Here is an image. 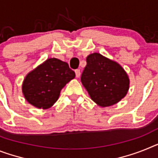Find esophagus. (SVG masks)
<instances>
[{
  "label": "esophagus",
  "instance_id": "obj_1",
  "mask_svg": "<svg viewBox=\"0 0 158 158\" xmlns=\"http://www.w3.org/2000/svg\"><path fill=\"white\" fill-rule=\"evenodd\" d=\"M75 75H76L77 78H79V76H80V71H79V69H77V70H75Z\"/></svg>",
  "mask_w": 158,
  "mask_h": 158
}]
</instances>
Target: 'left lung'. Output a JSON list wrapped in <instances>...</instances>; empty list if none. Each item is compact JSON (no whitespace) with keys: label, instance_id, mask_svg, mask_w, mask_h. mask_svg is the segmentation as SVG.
Instances as JSON below:
<instances>
[{"label":"left lung","instance_id":"1","mask_svg":"<svg viewBox=\"0 0 158 158\" xmlns=\"http://www.w3.org/2000/svg\"><path fill=\"white\" fill-rule=\"evenodd\" d=\"M81 82L91 99L100 107L116 104L129 88V79L123 67L99 53L87 57Z\"/></svg>","mask_w":158,"mask_h":158}]
</instances>
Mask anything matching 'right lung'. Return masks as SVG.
Returning <instances> with one entry per match:
<instances>
[{
	"label": "right lung",
	"mask_w": 158,
	"mask_h": 158,
	"mask_svg": "<svg viewBox=\"0 0 158 158\" xmlns=\"http://www.w3.org/2000/svg\"><path fill=\"white\" fill-rule=\"evenodd\" d=\"M75 77L66 62L48 59L30 71L22 83V93L30 104L47 109L58 100L61 90Z\"/></svg>",
	"instance_id": "right-lung-1"
}]
</instances>
